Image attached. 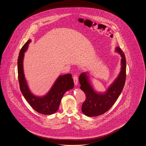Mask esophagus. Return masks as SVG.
Instances as JSON below:
<instances>
[{
    "label": "esophagus",
    "instance_id": "1",
    "mask_svg": "<svg viewBox=\"0 0 146 146\" xmlns=\"http://www.w3.org/2000/svg\"><path fill=\"white\" fill-rule=\"evenodd\" d=\"M73 80H74V83L76 86L78 85V76H73Z\"/></svg>",
    "mask_w": 146,
    "mask_h": 146
}]
</instances>
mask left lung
<instances>
[{"label": "left lung", "instance_id": "8db88e82", "mask_svg": "<svg viewBox=\"0 0 146 146\" xmlns=\"http://www.w3.org/2000/svg\"><path fill=\"white\" fill-rule=\"evenodd\" d=\"M115 51L119 54L120 71L117 77L104 92L96 90L91 83L90 72H83L79 77L80 88L86 95L82 111L88 117H97L108 111L117 101L123 89L126 79V58L123 50L117 46Z\"/></svg>", "mask_w": 146, "mask_h": 146}]
</instances>
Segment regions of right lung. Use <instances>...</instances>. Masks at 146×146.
<instances>
[{
    "label": "right lung",
    "mask_w": 146,
    "mask_h": 146,
    "mask_svg": "<svg viewBox=\"0 0 146 146\" xmlns=\"http://www.w3.org/2000/svg\"><path fill=\"white\" fill-rule=\"evenodd\" d=\"M32 40L29 39L20 50L18 60V76L20 90L22 95L29 104L35 111L45 115H51L58 111L61 101L65 92L74 88L73 79L72 74L60 75L48 92L44 95L36 96L31 91L23 70V59L25 53L27 50Z\"/></svg>",
    "instance_id": "add662e5"
}]
</instances>
